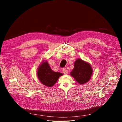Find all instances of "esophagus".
Instances as JSON below:
<instances>
[{"label":"esophagus","mask_w":122,"mask_h":122,"mask_svg":"<svg viewBox=\"0 0 122 122\" xmlns=\"http://www.w3.org/2000/svg\"><path fill=\"white\" fill-rule=\"evenodd\" d=\"M62 73H63L64 74L66 75V74H68V70L66 69V68H64V69H62Z\"/></svg>","instance_id":"esophagus-1"}]
</instances>
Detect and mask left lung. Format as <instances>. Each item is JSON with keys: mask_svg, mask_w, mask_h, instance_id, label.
<instances>
[{"mask_svg": "<svg viewBox=\"0 0 122 122\" xmlns=\"http://www.w3.org/2000/svg\"><path fill=\"white\" fill-rule=\"evenodd\" d=\"M74 66V68L70 73L71 75L80 84L87 82L93 72L91 65L80 59H77Z\"/></svg>", "mask_w": 122, "mask_h": 122, "instance_id": "1", "label": "left lung"}]
</instances>
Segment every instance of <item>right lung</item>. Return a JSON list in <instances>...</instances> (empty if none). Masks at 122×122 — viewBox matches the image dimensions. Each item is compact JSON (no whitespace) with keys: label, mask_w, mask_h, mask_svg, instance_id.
<instances>
[{"label":"right lung","mask_w":122,"mask_h":122,"mask_svg":"<svg viewBox=\"0 0 122 122\" xmlns=\"http://www.w3.org/2000/svg\"><path fill=\"white\" fill-rule=\"evenodd\" d=\"M37 74L40 81L44 85L48 87H51L56 83L62 74L53 71L48 62L45 61L40 66Z\"/></svg>","instance_id":"obj_1"}]
</instances>
